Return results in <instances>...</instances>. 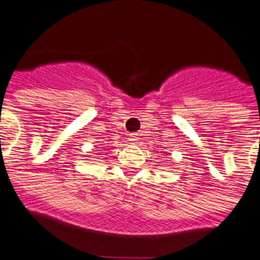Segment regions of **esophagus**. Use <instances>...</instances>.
<instances>
[{
	"label": "esophagus",
	"mask_w": 260,
	"mask_h": 260,
	"mask_svg": "<svg viewBox=\"0 0 260 260\" xmlns=\"http://www.w3.org/2000/svg\"><path fill=\"white\" fill-rule=\"evenodd\" d=\"M129 139H130L131 143H135V141L138 140V136H136V134H130Z\"/></svg>",
	"instance_id": "1"
}]
</instances>
